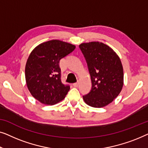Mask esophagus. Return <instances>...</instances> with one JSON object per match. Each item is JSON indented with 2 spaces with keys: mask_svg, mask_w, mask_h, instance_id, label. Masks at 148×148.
I'll use <instances>...</instances> for the list:
<instances>
[{
  "mask_svg": "<svg viewBox=\"0 0 148 148\" xmlns=\"http://www.w3.org/2000/svg\"><path fill=\"white\" fill-rule=\"evenodd\" d=\"M78 85H79V83L78 82H76V83H74V84H73V86L74 87H78Z\"/></svg>",
  "mask_w": 148,
  "mask_h": 148,
  "instance_id": "1",
  "label": "esophagus"
}]
</instances>
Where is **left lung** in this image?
Listing matches in <instances>:
<instances>
[{
  "mask_svg": "<svg viewBox=\"0 0 148 148\" xmlns=\"http://www.w3.org/2000/svg\"><path fill=\"white\" fill-rule=\"evenodd\" d=\"M86 60L92 88L83 96L87 105L105 107L119 95L123 85V69L119 56L109 46L99 41L79 45Z\"/></svg>",
  "mask_w": 148,
  "mask_h": 148,
  "instance_id": "obj_1",
  "label": "left lung"
}]
</instances>
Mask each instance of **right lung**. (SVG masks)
I'll return each mask as SVG.
<instances>
[{"mask_svg":"<svg viewBox=\"0 0 148 148\" xmlns=\"http://www.w3.org/2000/svg\"><path fill=\"white\" fill-rule=\"evenodd\" d=\"M75 48L74 45L54 39L41 43L32 51L25 66V79L35 99L52 105L65 98L70 88L61 81L60 60Z\"/></svg>","mask_w":148,"mask_h":148,"instance_id":"add662e5","label":"right lung"}]
</instances>
